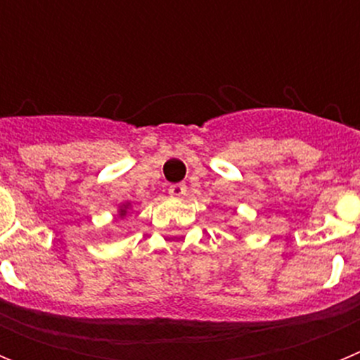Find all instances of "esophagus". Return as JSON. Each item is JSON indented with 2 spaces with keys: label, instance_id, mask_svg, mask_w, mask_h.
Returning <instances> with one entry per match:
<instances>
[{
  "label": "esophagus",
  "instance_id": "obj_1",
  "mask_svg": "<svg viewBox=\"0 0 360 360\" xmlns=\"http://www.w3.org/2000/svg\"><path fill=\"white\" fill-rule=\"evenodd\" d=\"M186 193H187L186 184H174V186H169V195L173 196V198H182Z\"/></svg>",
  "mask_w": 360,
  "mask_h": 360
}]
</instances>
